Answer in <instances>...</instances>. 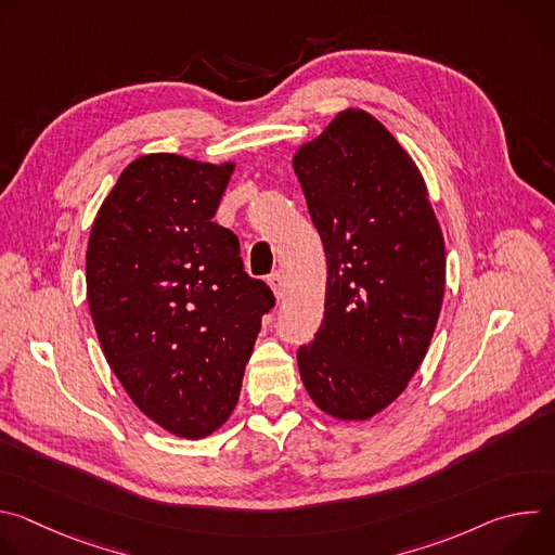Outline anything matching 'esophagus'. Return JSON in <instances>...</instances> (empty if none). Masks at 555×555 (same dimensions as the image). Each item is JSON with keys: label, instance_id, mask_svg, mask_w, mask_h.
<instances>
[{"label": "esophagus", "instance_id": "esophagus-1", "mask_svg": "<svg viewBox=\"0 0 555 555\" xmlns=\"http://www.w3.org/2000/svg\"><path fill=\"white\" fill-rule=\"evenodd\" d=\"M268 283H270V287H272L276 300H283V296H285V279H283V274H281V272H274V274L268 279Z\"/></svg>", "mask_w": 555, "mask_h": 555}]
</instances>
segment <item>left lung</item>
Returning a JSON list of instances; mask_svg holds the SVG:
<instances>
[{
    "label": "left lung",
    "instance_id": "left-lung-1",
    "mask_svg": "<svg viewBox=\"0 0 555 555\" xmlns=\"http://www.w3.org/2000/svg\"><path fill=\"white\" fill-rule=\"evenodd\" d=\"M327 257L323 325L298 349L313 404L366 422L420 369L443 302L446 246L406 149L364 109L340 112L294 155Z\"/></svg>",
    "mask_w": 555,
    "mask_h": 555
}]
</instances>
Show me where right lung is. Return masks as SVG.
Returning <instances> with one entry per match:
<instances>
[{
  "instance_id": "1",
  "label": "right lung",
  "mask_w": 555,
  "mask_h": 555,
  "mask_svg": "<svg viewBox=\"0 0 555 555\" xmlns=\"http://www.w3.org/2000/svg\"><path fill=\"white\" fill-rule=\"evenodd\" d=\"M234 163L146 153L94 219L86 276L103 353L131 402L184 439L212 435L240 400L274 307L244 272L240 240L212 221Z\"/></svg>"
}]
</instances>
